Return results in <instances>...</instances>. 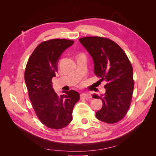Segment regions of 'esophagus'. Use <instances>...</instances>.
Wrapping results in <instances>:
<instances>
[{
    "label": "esophagus",
    "mask_w": 156,
    "mask_h": 156,
    "mask_svg": "<svg viewBox=\"0 0 156 156\" xmlns=\"http://www.w3.org/2000/svg\"><path fill=\"white\" fill-rule=\"evenodd\" d=\"M81 98L86 99V100H88V99H90L92 97L90 94L88 93H83L81 94Z\"/></svg>",
    "instance_id": "obj_1"
}]
</instances>
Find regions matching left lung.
I'll return each mask as SVG.
<instances>
[{"instance_id":"left-lung-1","label":"left lung","mask_w":156,"mask_h":156,"mask_svg":"<svg viewBox=\"0 0 156 156\" xmlns=\"http://www.w3.org/2000/svg\"><path fill=\"white\" fill-rule=\"evenodd\" d=\"M80 43L92 56L94 73L107 84L105 93L94 98L101 99L102 108L96 113L98 120L108 124L119 122L129 107L133 92V68L125 52L113 41L93 36L82 37Z\"/></svg>"}]
</instances>
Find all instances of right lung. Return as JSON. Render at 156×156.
<instances>
[{"instance_id": "right-lung-1", "label": "right lung", "mask_w": 156, "mask_h": 156, "mask_svg": "<svg viewBox=\"0 0 156 156\" xmlns=\"http://www.w3.org/2000/svg\"><path fill=\"white\" fill-rule=\"evenodd\" d=\"M73 43L66 39L42 42L33 51L26 66L25 81L30 100L41 123L49 128L58 129L68 126L80 98L79 92L72 90L58 96L52 84L61 55Z\"/></svg>"}]
</instances>
